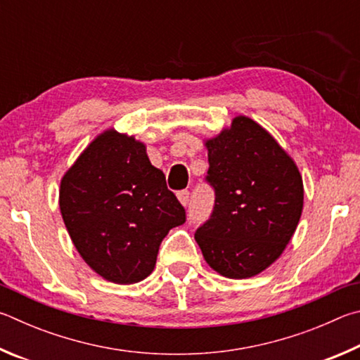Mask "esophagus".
Listing matches in <instances>:
<instances>
[{"label":"esophagus","mask_w":360,"mask_h":360,"mask_svg":"<svg viewBox=\"0 0 360 360\" xmlns=\"http://www.w3.org/2000/svg\"><path fill=\"white\" fill-rule=\"evenodd\" d=\"M176 199H179V202H180L181 205L186 207L188 202H190V191H188V190L179 191V193H176Z\"/></svg>","instance_id":"esophagus-1"}]
</instances>
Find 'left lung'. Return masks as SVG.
<instances>
[{
    "label": "left lung",
    "mask_w": 360,
    "mask_h": 360,
    "mask_svg": "<svg viewBox=\"0 0 360 360\" xmlns=\"http://www.w3.org/2000/svg\"><path fill=\"white\" fill-rule=\"evenodd\" d=\"M215 207L194 238L226 278L259 275L283 255L304 210L297 164L253 118L237 115L204 139Z\"/></svg>",
    "instance_id": "obj_1"
}]
</instances>
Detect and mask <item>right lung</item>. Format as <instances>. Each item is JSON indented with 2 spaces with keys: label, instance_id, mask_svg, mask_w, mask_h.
I'll return each mask as SVG.
<instances>
[{
  "label": "right lung",
  "instance_id": "add662e5",
  "mask_svg": "<svg viewBox=\"0 0 360 360\" xmlns=\"http://www.w3.org/2000/svg\"><path fill=\"white\" fill-rule=\"evenodd\" d=\"M58 202L82 259L117 285L147 278L162 238L185 223L184 207L145 143L113 128L94 137L66 170Z\"/></svg>",
  "mask_w": 360,
  "mask_h": 360
}]
</instances>
